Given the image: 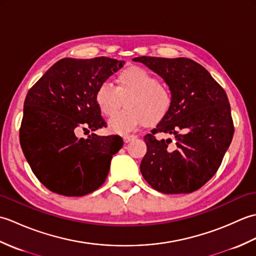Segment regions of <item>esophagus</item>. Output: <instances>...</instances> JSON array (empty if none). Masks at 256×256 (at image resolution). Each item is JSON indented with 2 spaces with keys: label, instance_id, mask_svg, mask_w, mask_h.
Segmentation results:
<instances>
[{
  "label": "esophagus",
  "instance_id": "1",
  "mask_svg": "<svg viewBox=\"0 0 256 256\" xmlns=\"http://www.w3.org/2000/svg\"><path fill=\"white\" fill-rule=\"evenodd\" d=\"M135 138H136V135H133V134H126L123 136V140L125 143H130L131 140H134Z\"/></svg>",
  "mask_w": 256,
  "mask_h": 256
}]
</instances>
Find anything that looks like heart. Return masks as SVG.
<instances>
[{"mask_svg": "<svg viewBox=\"0 0 256 256\" xmlns=\"http://www.w3.org/2000/svg\"><path fill=\"white\" fill-rule=\"evenodd\" d=\"M96 103L103 116H111L123 104L125 110L108 120V128L116 133L134 131L144 123L162 121L172 104V94L168 86L157 81L148 70L130 66L116 77V86L101 84L96 91Z\"/></svg>", "mask_w": 256, "mask_h": 256, "instance_id": "b5f03b06", "label": "heart"}]
</instances>
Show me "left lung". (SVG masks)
Wrapping results in <instances>:
<instances>
[{
  "mask_svg": "<svg viewBox=\"0 0 256 256\" xmlns=\"http://www.w3.org/2000/svg\"><path fill=\"white\" fill-rule=\"evenodd\" d=\"M133 60L160 76L172 94L170 111L144 136L148 152L140 172L160 192H196L218 170L234 133L226 91L189 58L142 56ZM158 132L174 134L176 140H157Z\"/></svg>",
  "mask_w": 256,
  "mask_h": 256,
  "instance_id": "left-lung-1",
  "label": "left lung"
}]
</instances>
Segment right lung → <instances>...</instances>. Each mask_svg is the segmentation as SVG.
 <instances>
[{
  "label": "right lung",
  "mask_w": 256,
  "mask_h": 256,
  "mask_svg": "<svg viewBox=\"0 0 256 256\" xmlns=\"http://www.w3.org/2000/svg\"><path fill=\"white\" fill-rule=\"evenodd\" d=\"M123 64L108 57L64 58L30 89L20 142L32 172L50 192L81 197L106 182L122 138L92 133L79 138L76 134L81 128L89 132L106 126L96 91Z\"/></svg>",
  "instance_id": "obj_1"
}]
</instances>
